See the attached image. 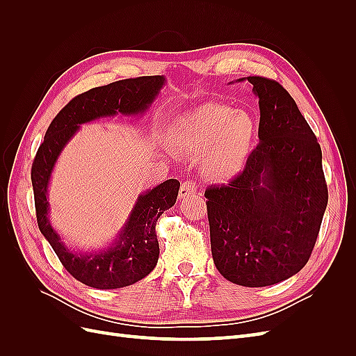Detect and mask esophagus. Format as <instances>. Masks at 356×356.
<instances>
[{
    "label": "esophagus",
    "instance_id": "esophagus-1",
    "mask_svg": "<svg viewBox=\"0 0 356 356\" xmlns=\"http://www.w3.org/2000/svg\"><path fill=\"white\" fill-rule=\"evenodd\" d=\"M197 191V184L196 181L193 179H187L184 182H181V187H179V199H186L195 195Z\"/></svg>",
    "mask_w": 356,
    "mask_h": 356
}]
</instances>
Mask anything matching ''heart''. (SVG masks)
<instances>
[{"instance_id":"heart-1","label":"heart","mask_w":356,"mask_h":356,"mask_svg":"<svg viewBox=\"0 0 356 356\" xmlns=\"http://www.w3.org/2000/svg\"><path fill=\"white\" fill-rule=\"evenodd\" d=\"M254 136V118L221 104H204L182 114L172 129V143L178 152L202 157L204 175L213 179L234 174Z\"/></svg>"}]
</instances>
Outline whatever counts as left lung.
<instances>
[{
	"label": "left lung",
	"instance_id": "left-lung-1",
	"mask_svg": "<svg viewBox=\"0 0 356 356\" xmlns=\"http://www.w3.org/2000/svg\"><path fill=\"white\" fill-rule=\"evenodd\" d=\"M246 80L260 105V144L239 175L211 186L204 197L218 272L242 286H267L309 261L328 188L321 145L296 101L275 80Z\"/></svg>",
	"mask_w": 356,
	"mask_h": 356
}]
</instances>
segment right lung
<instances>
[{
	"mask_svg": "<svg viewBox=\"0 0 356 356\" xmlns=\"http://www.w3.org/2000/svg\"><path fill=\"white\" fill-rule=\"evenodd\" d=\"M163 75L126 79L75 96L50 123L31 169L38 229L49 241L67 272L81 284L98 289H115L141 281L159 260L156 222L177 202L179 181L168 179L136 200L131 217L117 241L106 250L81 254L70 251L49 221L47 187L53 166L79 131L80 124L115 114H141L163 88Z\"/></svg>",
	"mask_w": 356,
	"mask_h": 356,
	"instance_id": "right-lung-1",
	"label": "right lung"
}]
</instances>
